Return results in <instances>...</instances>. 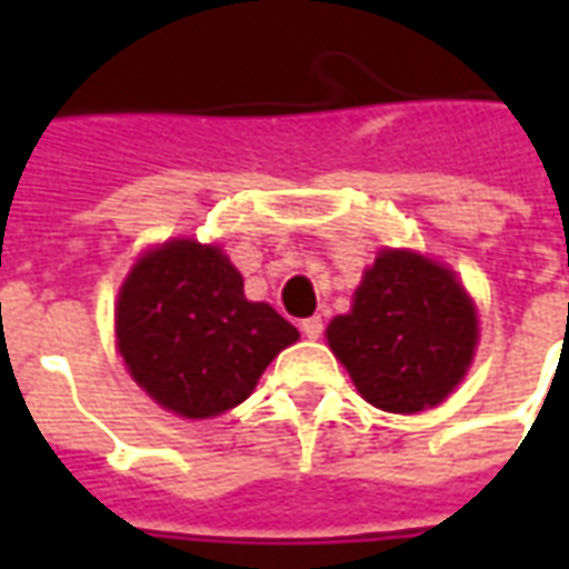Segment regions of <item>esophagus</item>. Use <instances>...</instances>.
Returning a JSON list of instances; mask_svg holds the SVG:
<instances>
[{
	"mask_svg": "<svg viewBox=\"0 0 569 569\" xmlns=\"http://www.w3.org/2000/svg\"><path fill=\"white\" fill-rule=\"evenodd\" d=\"M301 335H305V338H310V341H317V338H320V335H322V320H320V317H310V320L301 322Z\"/></svg>",
	"mask_w": 569,
	"mask_h": 569,
	"instance_id": "34e87169",
	"label": "esophagus"
}]
</instances>
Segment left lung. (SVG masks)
<instances>
[{
    "mask_svg": "<svg viewBox=\"0 0 569 569\" xmlns=\"http://www.w3.org/2000/svg\"><path fill=\"white\" fill-rule=\"evenodd\" d=\"M329 347L366 402L393 415L439 406L472 362L478 320L448 268L418 252L383 249L329 322Z\"/></svg>",
    "mask_w": 569,
    "mask_h": 569,
    "instance_id": "left-lung-1",
    "label": "left lung"
}]
</instances>
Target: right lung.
Wrapping results in <instances>:
<instances>
[{"label":"right lung","mask_w":569,"mask_h":569,"mask_svg":"<svg viewBox=\"0 0 569 569\" xmlns=\"http://www.w3.org/2000/svg\"><path fill=\"white\" fill-rule=\"evenodd\" d=\"M118 350L133 381L182 418L240 406L298 329L271 305L247 301L222 249L173 240L142 256L121 286Z\"/></svg>","instance_id":"add662e5"}]
</instances>
